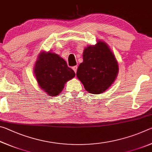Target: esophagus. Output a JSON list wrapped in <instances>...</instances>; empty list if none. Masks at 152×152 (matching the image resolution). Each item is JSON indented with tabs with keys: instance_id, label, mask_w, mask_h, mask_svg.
I'll list each match as a JSON object with an SVG mask.
<instances>
[{
	"instance_id": "esophagus-1",
	"label": "esophagus",
	"mask_w": 152,
	"mask_h": 152,
	"mask_svg": "<svg viewBox=\"0 0 152 152\" xmlns=\"http://www.w3.org/2000/svg\"><path fill=\"white\" fill-rule=\"evenodd\" d=\"M77 68H78V66H73L72 67V69H73V70L75 72H76V71H77Z\"/></svg>"
}]
</instances>
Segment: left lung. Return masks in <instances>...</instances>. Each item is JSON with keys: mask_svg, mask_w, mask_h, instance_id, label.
Wrapping results in <instances>:
<instances>
[{"mask_svg": "<svg viewBox=\"0 0 152 152\" xmlns=\"http://www.w3.org/2000/svg\"><path fill=\"white\" fill-rule=\"evenodd\" d=\"M95 45L84 48L83 61L80 64L76 76L89 93L99 94L112 85L119 72L118 61L107 43L96 40Z\"/></svg>", "mask_w": 152, "mask_h": 152, "instance_id": "left-lung-1", "label": "left lung"}]
</instances>
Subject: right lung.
<instances>
[{
  "instance_id": "1",
  "label": "right lung",
  "mask_w": 152,
  "mask_h": 152,
  "mask_svg": "<svg viewBox=\"0 0 152 152\" xmlns=\"http://www.w3.org/2000/svg\"><path fill=\"white\" fill-rule=\"evenodd\" d=\"M33 74L41 89L51 96L60 94L66 82L76 75L62 58L51 51L39 53Z\"/></svg>"
}]
</instances>
